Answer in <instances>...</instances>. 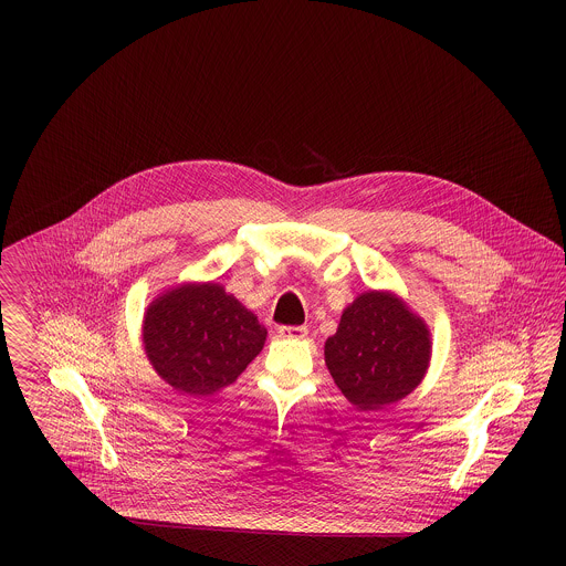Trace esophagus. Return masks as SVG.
Listing matches in <instances>:
<instances>
[{
	"instance_id": "esophagus-1",
	"label": "esophagus",
	"mask_w": 566,
	"mask_h": 566,
	"mask_svg": "<svg viewBox=\"0 0 566 566\" xmlns=\"http://www.w3.org/2000/svg\"><path fill=\"white\" fill-rule=\"evenodd\" d=\"M277 333L282 337H291V339H301L307 335V326H280Z\"/></svg>"
}]
</instances>
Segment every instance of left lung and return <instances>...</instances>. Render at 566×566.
I'll return each instance as SVG.
<instances>
[{
	"label": "left lung",
	"mask_w": 566,
	"mask_h": 566,
	"mask_svg": "<svg viewBox=\"0 0 566 566\" xmlns=\"http://www.w3.org/2000/svg\"><path fill=\"white\" fill-rule=\"evenodd\" d=\"M431 337L403 301L365 293L324 344V360L350 403L376 411L409 395L427 374Z\"/></svg>",
	"instance_id": "1"
}]
</instances>
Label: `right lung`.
I'll use <instances>...</instances> for the list:
<instances>
[{"instance_id":"obj_1","label":"right lung","mask_w":566,"mask_h":566,"mask_svg":"<svg viewBox=\"0 0 566 566\" xmlns=\"http://www.w3.org/2000/svg\"><path fill=\"white\" fill-rule=\"evenodd\" d=\"M268 328L218 284L180 286L144 318V348L157 374L192 397L212 395L242 376L263 350Z\"/></svg>"}]
</instances>
